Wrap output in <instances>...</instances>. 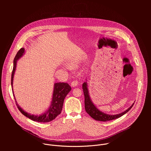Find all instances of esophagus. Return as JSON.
Returning <instances> with one entry per match:
<instances>
[{"label": "esophagus", "instance_id": "34e87169", "mask_svg": "<svg viewBox=\"0 0 151 151\" xmlns=\"http://www.w3.org/2000/svg\"><path fill=\"white\" fill-rule=\"evenodd\" d=\"M77 85H78V81L77 80H74L71 83V86L73 87H76V86H77Z\"/></svg>", "mask_w": 151, "mask_h": 151}]
</instances>
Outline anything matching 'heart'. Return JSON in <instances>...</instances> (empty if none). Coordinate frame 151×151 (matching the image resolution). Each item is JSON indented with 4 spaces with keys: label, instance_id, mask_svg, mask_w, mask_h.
Wrapping results in <instances>:
<instances>
[{
    "label": "heart",
    "instance_id": "heart-1",
    "mask_svg": "<svg viewBox=\"0 0 151 151\" xmlns=\"http://www.w3.org/2000/svg\"><path fill=\"white\" fill-rule=\"evenodd\" d=\"M71 66H72V67H74L75 66V64L73 63H71Z\"/></svg>",
    "mask_w": 151,
    "mask_h": 151
}]
</instances>
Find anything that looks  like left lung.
Segmentation results:
<instances>
[{
    "label": "left lung",
    "mask_w": 151,
    "mask_h": 151,
    "mask_svg": "<svg viewBox=\"0 0 151 151\" xmlns=\"http://www.w3.org/2000/svg\"><path fill=\"white\" fill-rule=\"evenodd\" d=\"M82 89L84 94V97H85V109L91 118L94 119L96 121H111L113 119H117L122 115H124L125 114L128 112L129 111H130L132 107L133 106L134 103L129 107V108L126 110L125 111L117 115H111L108 114H106L101 111H100L97 107L94 105L93 103L89 93H88V90L87 88V82H84L82 84Z\"/></svg>",
    "instance_id": "8db88e82"
}]
</instances>
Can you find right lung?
<instances>
[{
    "label": "right lung",
    "instance_id": "obj_1",
    "mask_svg": "<svg viewBox=\"0 0 151 151\" xmlns=\"http://www.w3.org/2000/svg\"><path fill=\"white\" fill-rule=\"evenodd\" d=\"M24 52V48H21L17 53L14 60V68L12 72L11 75V85L12 88V83H13V78L14 75L15 71L16 65H17V60L22 57ZM70 86L65 82H58L55 83L54 84V88L52 95V100L51 104L50 107L49 109L43 114L40 115H31L24 111H23L21 107L18 105L16 102V104L17 106L18 109L19 111L22 113L24 116L29 118V119L39 122H48L50 121H52L59 114H61L62 111L63 105L64 103V100L65 99L67 94L71 90ZM12 91L13 89L12 88ZM14 94V92H13Z\"/></svg>",
    "mask_w": 151,
    "mask_h": 151
}]
</instances>
